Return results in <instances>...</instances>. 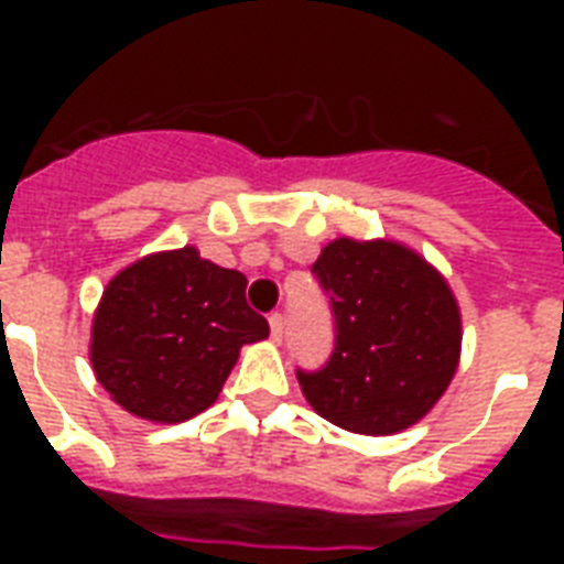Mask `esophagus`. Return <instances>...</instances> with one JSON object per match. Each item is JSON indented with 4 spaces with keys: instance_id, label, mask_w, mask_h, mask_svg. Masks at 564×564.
I'll return each mask as SVG.
<instances>
[{
    "instance_id": "34e87169",
    "label": "esophagus",
    "mask_w": 564,
    "mask_h": 564,
    "mask_svg": "<svg viewBox=\"0 0 564 564\" xmlns=\"http://www.w3.org/2000/svg\"><path fill=\"white\" fill-rule=\"evenodd\" d=\"M269 327H272L274 343H281L283 334H286V322H283L281 313H272V316H269Z\"/></svg>"
}]
</instances>
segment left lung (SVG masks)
<instances>
[{"mask_svg": "<svg viewBox=\"0 0 564 564\" xmlns=\"http://www.w3.org/2000/svg\"><path fill=\"white\" fill-rule=\"evenodd\" d=\"M330 292L334 354L299 371L301 392L330 424L362 436L412 427L459 366L463 316L436 265L394 239L339 237L313 263Z\"/></svg>", "mask_w": 564, "mask_h": 564, "instance_id": "obj_1", "label": "left lung"}]
</instances>
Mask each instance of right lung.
Segmentation results:
<instances>
[{
  "mask_svg": "<svg viewBox=\"0 0 564 564\" xmlns=\"http://www.w3.org/2000/svg\"><path fill=\"white\" fill-rule=\"evenodd\" d=\"M246 274L195 246L154 251L108 281L90 330L96 380L126 412L181 424L216 403L242 345L269 336Z\"/></svg>",
  "mask_w": 564,
  "mask_h": 564,
  "instance_id": "1",
  "label": "right lung"
}]
</instances>
